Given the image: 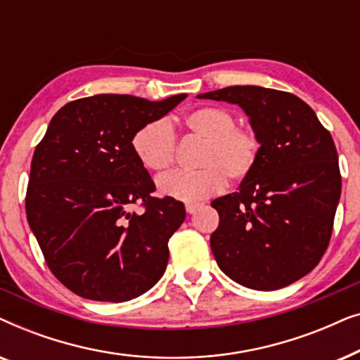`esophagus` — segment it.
<instances>
[{
	"label": "esophagus",
	"instance_id": "esophagus-1",
	"mask_svg": "<svg viewBox=\"0 0 360 360\" xmlns=\"http://www.w3.org/2000/svg\"><path fill=\"white\" fill-rule=\"evenodd\" d=\"M200 208V203H186L185 205V210H186V213H190V214H193L196 210Z\"/></svg>",
	"mask_w": 360,
	"mask_h": 360
}]
</instances>
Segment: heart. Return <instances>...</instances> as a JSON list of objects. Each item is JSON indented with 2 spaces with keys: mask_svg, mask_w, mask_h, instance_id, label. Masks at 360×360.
Wrapping results in <instances>:
<instances>
[{
  "mask_svg": "<svg viewBox=\"0 0 360 360\" xmlns=\"http://www.w3.org/2000/svg\"><path fill=\"white\" fill-rule=\"evenodd\" d=\"M185 129L203 139L198 155L200 170H175L162 175L157 185L165 196L180 201H200L218 193L226 180L239 181L257 165L262 141L255 127L238 124L236 115L224 106H203L184 117ZM132 150L147 170L164 172L175 162L176 139L164 120L150 121L132 136Z\"/></svg>",
  "mask_w": 360,
  "mask_h": 360,
  "instance_id": "b5f03b06",
  "label": "heart"
}]
</instances>
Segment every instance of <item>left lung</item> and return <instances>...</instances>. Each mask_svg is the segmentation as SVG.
Instances as JSON below:
<instances>
[{
	"mask_svg": "<svg viewBox=\"0 0 360 360\" xmlns=\"http://www.w3.org/2000/svg\"><path fill=\"white\" fill-rule=\"evenodd\" d=\"M198 98L239 105L262 141L239 191L216 198L211 250L244 287L278 290L316 267L333 234L341 196L338 150L303 100L262 86H228Z\"/></svg>",
	"mask_w": 360,
	"mask_h": 360,
	"instance_id": "left-lung-1",
	"label": "left lung"
}]
</instances>
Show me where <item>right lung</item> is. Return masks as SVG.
<instances>
[{
  "mask_svg": "<svg viewBox=\"0 0 360 360\" xmlns=\"http://www.w3.org/2000/svg\"><path fill=\"white\" fill-rule=\"evenodd\" d=\"M95 95L67 103L34 150L27 223L60 283L82 298L127 302L154 287L185 219L132 150V136L185 100ZM134 204L145 208L131 212Z\"/></svg>",
  "mask_w": 360,
  "mask_h": 360,
  "instance_id": "obj_1",
  "label": "right lung"
}]
</instances>
